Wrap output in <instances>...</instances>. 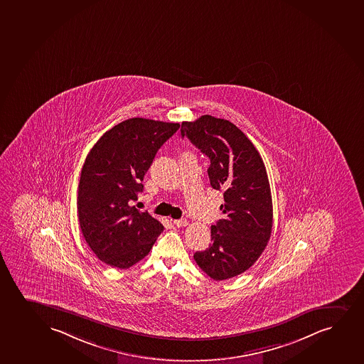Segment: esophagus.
I'll use <instances>...</instances> for the list:
<instances>
[{"instance_id":"esophagus-1","label":"esophagus","mask_w":364,"mask_h":364,"mask_svg":"<svg viewBox=\"0 0 364 364\" xmlns=\"http://www.w3.org/2000/svg\"><path fill=\"white\" fill-rule=\"evenodd\" d=\"M173 224L176 225V227H186L188 225V222L186 220V219H174L173 220Z\"/></svg>"}]
</instances>
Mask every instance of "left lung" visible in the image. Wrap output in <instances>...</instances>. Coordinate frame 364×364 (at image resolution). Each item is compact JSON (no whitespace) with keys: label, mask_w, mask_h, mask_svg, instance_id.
Here are the masks:
<instances>
[{"label":"left lung","mask_w":364,"mask_h":364,"mask_svg":"<svg viewBox=\"0 0 364 364\" xmlns=\"http://www.w3.org/2000/svg\"><path fill=\"white\" fill-rule=\"evenodd\" d=\"M180 132L210 159V185L224 196L223 218L210 227L212 244L193 258L214 280L234 278L259 258L272 234L273 203L264 163L229 120L205 114L183 122Z\"/></svg>","instance_id":"obj_1"}]
</instances>
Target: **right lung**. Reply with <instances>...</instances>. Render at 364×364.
Segmentation results:
<instances>
[{"label": "right lung", "instance_id": "obj_1", "mask_svg": "<svg viewBox=\"0 0 364 364\" xmlns=\"http://www.w3.org/2000/svg\"><path fill=\"white\" fill-rule=\"evenodd\" d=\"M180 128L132 118L100 137L86 157L77 188V217L82 235L100 261L127 269L145 258L162 224L132 205L161 146Z\"/></svg>", "mask_w": 364, "mask_h": 364}]
</instances>
